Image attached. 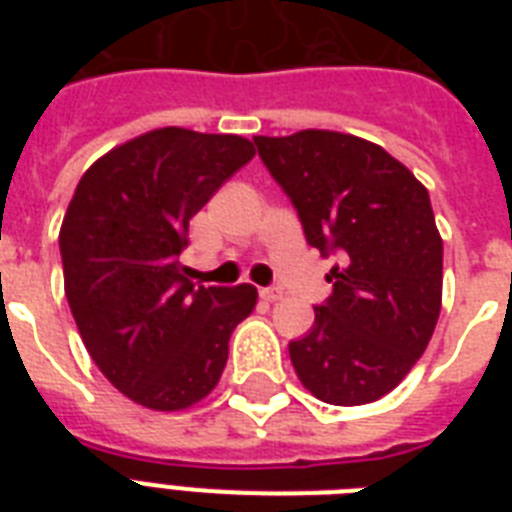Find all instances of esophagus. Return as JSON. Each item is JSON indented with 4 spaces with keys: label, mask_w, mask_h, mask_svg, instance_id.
<instances>
[{
    "label": "esophagus",
    "mask_w": 512,
    "mask_h": 512,
    "mask_svg": "<svg viewBox=\"0 0 512 512\" xmlns=\"http://www.w3.org/2000/svg\"><path fill=\"white\" fill-rule=\"evenodd\" d=\"M260 297H263V300H268V303H273V300H279V297H281V289L263 287V289H260Z\"/></svg>",
    "instance_id": "esophagus-1"
}]
</instances>
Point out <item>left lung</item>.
<instances>
[{
	"mask_svg": "<svg viewBox=\"0 0 512 512\" xmlns=\"http://www.w3.org/2000/svg\"><path fill=\"white\" fill-rule=\"evenodd\" d=\"M265 170L324 257L332 295L289 342L297 377L337 406L377 401L428 348L441 313L444 244L417 177L369 140L327 130L255 138Z\"/></svg>",
	"mask_w": 512,
	"mask_h": 512,
	"instance_id": "left-lung-1",
	"label": "left lung"
}]
</instances>
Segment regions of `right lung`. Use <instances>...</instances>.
<instances>
[{
	"mask_svg": "<svg viewBox=\"0 0 512 512\" xmlns=\"http://www.w3.org/2000/svg\"><path fill=\"white\" fill-rule=\"evenodd\" d=\"M255 156L239 135L164 127L108 151L60 228L66 297L92 361L135 404L175 412L215 388L257 289L196 287L188 220Z\"/></svg>",
	"mask_w": 512,
	"mask_h": 512,
	"instance_id": "right-lung-1",
	"label": "right lung"
}]
</instances>
